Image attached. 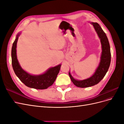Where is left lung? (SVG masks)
Instances as JSON below:
<instances>
[{
	"label": "left lung",
	"mask_w": 124,
	"mask_h": 124,
	"mask_svg": "<svg viewBox=\"0 0 124 124\" xmlns=\"http://www.w3.org/2000/svg\"><path fill=\"white\" fill-rule=\"evenodd\" d=\"M91 23L100 40L102 52L99 65L91 77L82 80H77L72 76L69 71V75L71 81L77 87L81 88L91 87L98 84L106 74L111 62L110 46L106 34L98 23L94 22H91Z\"/></svg>",
	"instance_id": "left-lung-1"
}]
</instances>
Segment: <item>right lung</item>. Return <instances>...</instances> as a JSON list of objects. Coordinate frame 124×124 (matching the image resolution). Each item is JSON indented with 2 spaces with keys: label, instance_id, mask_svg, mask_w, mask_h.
<instances>
[{
  "label": "right lung",
  "instance_id": "1",
  "mask_svg": "<svg viewBox=\"0 0 124 124\" xmlns=\"http://www.w3.org/2000/svg\"><path fill=\"white\" fill-rule=\"evenodd\" d=\"M21 34V32L17 34L11 50L12 65L14 72L21 82L27 87L37 89H46L54 83L62 65L51 67L43 73L39 75H33L26 72L20 66L16 55V45L18 37Z\"/></svg>",
  "mask_w": 124,
  "mask_h": 124
}]
</instances>
